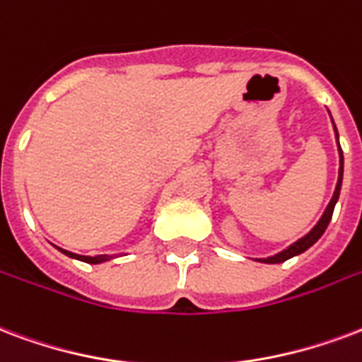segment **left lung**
<instances>
[{
  "label": "left lung",
  "mask_w": 362,
  "mask_h": 362,
  "mask_svg": "<svg viewBox=\"0 0 362 362\" xmlns=\"http://www.w3.org/2000/svg\"><path fill=\"white\" fill-rule=\"evenodd\" d=\"M334 129H336V126H334ZM341 177H344V154H341V148H339V173H338V183H336V191H334L332 200H330V204L326 206L325 214H322V217L319 219V223H317L313 229L309 230L303 238H300L298 243H294L292 246H288L286 250H282L281 254L273 255V257H265V259H257V262L282 263V262H286V259H290V257H294V255L301 254V252H305L307 248H311V246L319 240L320 236H322V233H325L326 227H328V223H330V219H332L334 206H336V202H338L339 189H341Z\"/></svg>",
  "instance_id": "left-lung-1"
}]
</instances>
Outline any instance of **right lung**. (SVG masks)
<instances>
[{"label": "right lung", "mask_w": 362, "mask_h": 362, "mask_svg": "<svg viewBox=\"0 0 362 362\" xmlns=\"http://www.w3.org/2000/svg\"><path fill=\"white\" fill-rule=\"evenodd\" d=\"M61 250V248H59ZM62 254L70 255V257H74V259H80V262H86V263H103L107 262L108 255H93V257H89V255H78V254H72V252H66V250H61Z\"/></svg>", "instance_id": "add662e5"}]
</instances>
